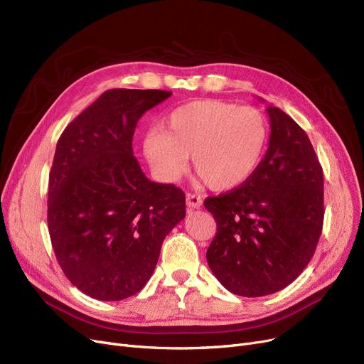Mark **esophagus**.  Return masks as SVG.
Masks as SVG:
<instances>
[{"instance_id": "esophagus-1", "label": "esophagus", "mask_w": 364, "mask_h": 364, "mask_svg": "<svg viewBox=\"0 0 364 364\" xmlns=\"http://www.w3.org/2000/svg\"><path fill=\"white\" fill-rule=\"evenodd\" d=\"M186 200H187V206L190 209H198L202 206V198L199 195L195 193H187L186 195Z\"/></svg>"}]
</instances>
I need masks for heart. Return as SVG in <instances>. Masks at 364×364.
Here are the masks:
<instances>
[{
  "label": "heart",
  "instance_id": "b5f03b06",
  "mask_svg": "<svg viewBox=\"0 0 364 364\" xmlns=\"http://www.w3.org/2000/svg\"><path fill=\"white\" fill-rule=\"evenodd\" d=\"M269 143V124L252 106L199 100L171 112L165 129H150L144 155L168 183L180 178L192 155L199 177L215 190L245 184L259 168Z\"/></svg>",
  "mask_w": 364,
  "mask_h": 364
}]
</instances>
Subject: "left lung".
I'll use <instances>...</instances> for the list:
<instances>
[{"instance_id": "8db88e82", "label": "left lung", "mask_w": 364, "mask_h": 364, "mask_svg": "<svg viewBox=\"0 0 364 364\" xmlns=\"http://www.w3.org/2000/svg\"><path fill=\"white\" fill-rule=\"evenodd\" d=\"M270 141L255 174L205 208L217 221L209 269L239 296H264L292 283L314 255L323 227V169L305 131L269 106Z\"/></svg>"}]
</instances>
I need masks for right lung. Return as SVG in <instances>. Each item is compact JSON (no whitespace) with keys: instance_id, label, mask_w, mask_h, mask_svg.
<instances>
[{"instance_id":"add662e5","label":"right lung","mask_w":364,"mask_h":364,"mask_svg":"<svg viewBox=\"0 0 364 364\" xmlns=\"http://www.w3.org/2000/svg\"><path fill=\"white\" fill-rule=\"evenodd\" d=\"M162 90L105 91L63 131L48 183V232L65 276L85 295L121 301L151 277L166 235L186 217L174 184L150 181L132 153Z\"/></svg>"}]
</instances>
